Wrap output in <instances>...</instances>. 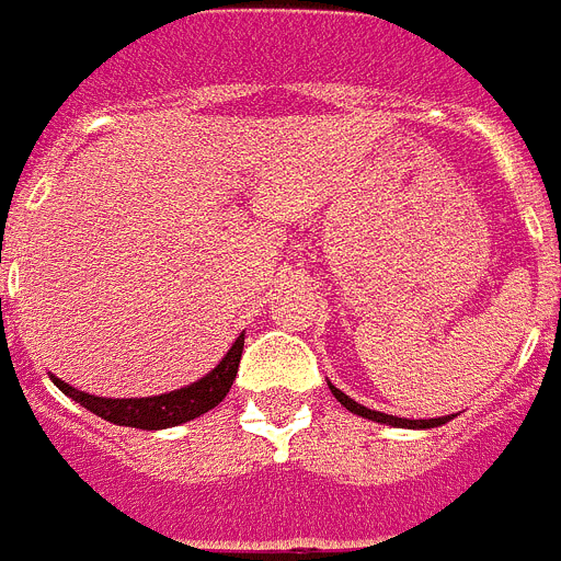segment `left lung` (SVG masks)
<instances>
[{"instance_id":"8db88e82","label":"left lung","mask_w":561,"mask_h":561,"mask_svg":"<svg viewBox=\"0 0 561 561\" xmlns=\"http://www.w3.org/2000/svg\"><path fill=\"white\" fill-rule=\"evenodd\" d=\"M328 385H331V382H328ZM331 393L339 399V402L345 404V408L351 413H356V416L370 419V422H382V425H393V427H439V425H445V422H450V419H454V413H450V416H439V419H402V416H390V413L370 411V408H365V404L353 402L351 397H345V393H342V390H339V388H333V385H331Z\"/></svg>"}]
</instances>
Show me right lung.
<instances>
[{
  "label": "right lung",
  "instance_id": "1",
  "mask_svg": "<svg viewBox=\"0 0 561 561\" xmlns=\"http://www.w3.org/2000/svg\"><path fill=\"white\" fill-rule=\"evenodd\" d=\"M242 347H244V333L233 342V345H230V351L225 353V359L219 362L208 376H202L199 382L187 385V388L162 393V397H142V399L91 397V393H84V390L70 388L68 382L56 379V376H54V385L62 390L65 397H70L73 402H79L91 413L102 416L105 422H113V425L139 427V431H162V427H176L182 425V422H191V419L208 413L210 408H216V404L228 397L230 385H233V379H237Z\"/></svg>",
  "mask_w": 561,
  "mask_h": 561
}]
</instances>
